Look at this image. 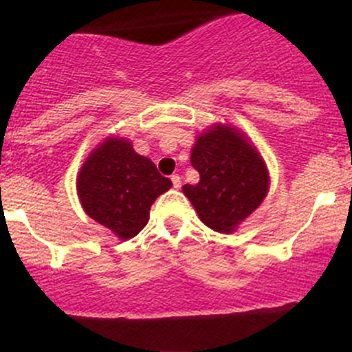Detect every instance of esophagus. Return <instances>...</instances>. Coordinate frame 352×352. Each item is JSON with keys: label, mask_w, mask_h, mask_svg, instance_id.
Listing matches in <instances>:
<instances>
[{"label": "esophagus", "mask_w": 352, "mask_h": 352, "mask_svg": "<svg viewBox=\"0 0 352 352\" xmlns=\"http://www.w3.org/2000/svg\"><path fill=\"white\" fill-rule=\"evenodd\" d=\"M171 181H173V186H175L176 190H179V188H181V177L177 175H173Z\"/></svg>", "instance_id": "1"}]
</instances>
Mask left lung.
<instances>
[{"mask_svg":"<svg viewBox=\"0 0 352 352\" xmlns=\"http://www.w3.org/2000/svg\"><path fill=\"white\" fill-rule=\"evenodd\" d=\"M191 166L200 173L197 184L183 193L206 227L232 234L264 201L270 171L245 133L229 123H213L191 147Z\"/></svg>","mask_w":352,"mask_h":352,"instance_id":"1","label":"left lung"}]
</instances>
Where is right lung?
<instances>
[{"instance_id": "add662e5", "label": "right lung", "mask_w": 352, "mask_h": 352, "mask_svg": "<svg viewBox=\"0 0 352 352\" xmlns=\"http://www.w3.org/2000/svg\"><path fill=\"white\" fill-rule=\"evenodd\" d=\"M171 186L149 157L137 154L132 142L118 135L98 144L76 177L86 215L120 241L135 237L147 226L152 203Z\"/></svg>"}]
</instances>
